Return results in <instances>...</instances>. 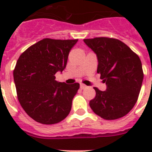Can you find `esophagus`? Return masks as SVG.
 I'll list each match as a JSON object with an SVG mask.
<instances>
[{
  "label": "esophagus",
  "mask_w": 152,
  "mask_h": 152,
  "mask_svg": "<svg viewBox=\"0 0 152 152\" xmlns=\"http://www.w3.org/2000/svg\"><path fill=\"white\" fill-rule=\"evenodd\" d=\"M88 87L86 85H84V84H80V88L81 89H85V88H87Z\"/></svg>",
  "instance_id": "34e87169"
}]
</instances>
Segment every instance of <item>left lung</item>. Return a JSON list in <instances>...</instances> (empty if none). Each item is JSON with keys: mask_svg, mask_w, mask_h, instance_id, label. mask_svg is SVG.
Returning a JSON list of instances; mask_svg holds the SVG:
<instances>
[{"mask_svg": "<svg viewBox=\"0 0 152 152\" xmlns=\"http://www.w3.org/2000/svg\"><path fill=\"white\" fill-rule=\"evenodd\" d=\"M83 42L97 56V72L106 85L104 91L94 88L91 108L106 120L122 118L133 108L140 91L144 73L140 57L118 39L101 37Z\"/></svg>", "mask_w": 152, "mask_h": 152, "instance_id": "left-lung-1", "label": "left lung"}]
</instances>
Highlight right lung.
I'll return each mask as SVG.
<instances>
[{
    "instance_id": "obj_1",
    "label": "right lung",
    "mask_w": 152,
    "mask_h": 152,
    "mask_svg": "<svg viewBox=\"0 0 152 152\" xmlns=\"http://www.w3.org/2000/svg\"><path fill=\"white\" fill-rule=\"evenodd\" d=\"M78 39H44L20 55L13 72L18 99L37 122L53 125L64 120L80 83L58 82L55 74L65 69L69 53Z\"/></svg>"
}]
</instances>
